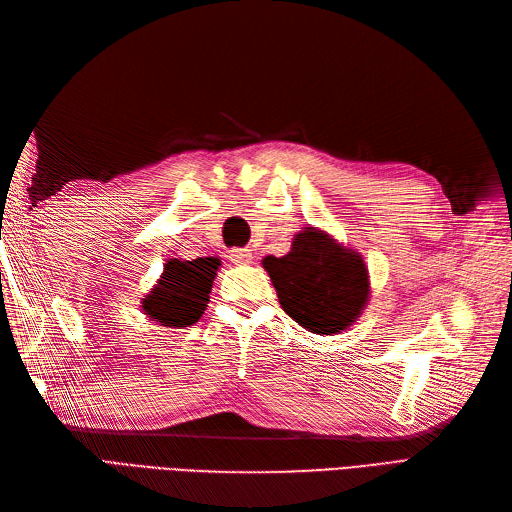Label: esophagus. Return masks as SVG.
<instances>
[{
    "mask_svg": "<svg viewBox=\"0 0 512 512\" xmlns=\"http://www.w3.org/2000/svg\"><path fill=\"white\" fill-rule=\"evenodd\" d=\"M231 261L235 266H248L253 264V253L246 251V248H235V251H231Z\"/></svg>",
    "mask_w": 512,
    "mask_h": 512,
    "instance_id": "1",
    "label": "esophagus"
}]
</instances>
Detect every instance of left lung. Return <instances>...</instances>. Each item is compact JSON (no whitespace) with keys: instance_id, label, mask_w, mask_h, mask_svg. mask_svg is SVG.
<instances>
[{"instance_id":"obj_1","label":"left lung","mask_w":512,"mask_h":512,"mask_svg":"<svg viewBox=\"0 0 512 512\" xmlns=\"http://www.w3.org/2000/svg\"><path fill=\"white\" fill-rule=\"evenodd\" d=\"M261 266L283 311L309 333H342L368 307L370 272L361 253L318 227H303L290 253L268 255Z\"/></svg>"}]
</instances>
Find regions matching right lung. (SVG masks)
<instances>
[{"mask_svg":"<svg viewBox=\"0 0 512 512\" xmlns=\"http://www.w3.org/2000/svg\"><path fill=\"white\" fill-rule=\"evenodd\" d=\"M220 270L218 257L166 259L160 279L142 298V313L157 326L183 329L201 320Z\"/></svg>","mask_w":512,"mask_h":512,"instance_id":"obj_1","label":"right lung"}]
</instances>
